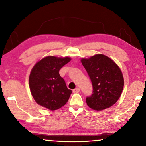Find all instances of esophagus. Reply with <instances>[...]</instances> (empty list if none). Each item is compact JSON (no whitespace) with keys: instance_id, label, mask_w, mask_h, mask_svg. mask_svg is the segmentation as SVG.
<instances>
[{"instance_id":"1","label":"esophagus","mask_w":146,"mask_h":146,"mask_svg":"<svg viewBox=\"0 0 146 146\" xmlns=\"http://www.w3.org/2000/svg\"><path fill=\"white\" fill-rule=\"evenodd\" d=\"M80 90L79 88H76L75 89L73 90V92L77 93V92H80Z\"/></svg>"}]
</instances>
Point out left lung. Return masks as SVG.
<instances>
[{"instance_id":"obj_1","label":"left lung","mask_w":146,"mask_h":146,"mask_svg":"<svg viewBox=\"0 0 146 146\" xmlns=\"http://www.w3.org/2000/svg\"><path fill=\"white\" fill-rule=\"evenodd\" d=\"M92 84L93 92L86 98L87 105L100 111L113 106L120 97L124 81L118 66L104 54H96L90 58H82Z\"/></svg>"}]
</instances>
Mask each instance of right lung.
<instances>
[{"label": "right lung", "mask_w": 146, "mask_h": 146, "mask_svg": "<svg viewBox=\"0 0 146 146\" xmlns=\"http://www.w3.org/2000/svg\"><path fill=\"white\" fill-rule=\"evenodd\" d=\"M70 60L69 57L48 56L34 66L30 74L29 87L38 104L52 111L66 104L72 91L68 88L59 71Z\"/></svg>", "instance_id": "obj_1"}]
</instances>
